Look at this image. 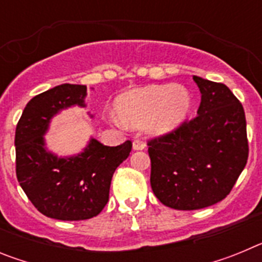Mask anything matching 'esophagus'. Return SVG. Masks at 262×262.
<instances>
[{"label": "esophagus", "mask_w": 262, "mask_h": 262, "mask_svg": "<svg viewBox=\"0 0 262 262\" xmlns=\"http://www.w3.org/2000/svg\"><path fill=\"white\" fill-rule=\"evenodd\" d=\"M133 147H134V149H136V151H139V149H144L145 142L143 140V139H135L133 143Z\"/></svg>", "instance_id": "obj_1"}]
</instances>
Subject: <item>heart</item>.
Here are the masks:
<instances>
[{"label":"heart","mask_w":262,"mask_h":262,"mask_svg":"<svg viewBox=\"0 0 262 262\" xmlns=\"http://www.w3.org/2000/svg\"><path fill=\"white\" fill-rule=\"evenodd\" d=\"M190 108V94L180 85H149L120 96L117 111L122 123L139 127L148 122L154 134L172 131Z\"/></svg>","instance_id":"b5f03b06"}]
</instances>
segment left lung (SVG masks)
Instances as JSON below:
<instances>
[{"label": "left lung", "mask_w": 262, "mask_h": 262, "mask_svg": "<svg viewBox=\"0 0 262 262\" xmlns=\"http://www.w3.org/2000/svg\"><path fill=\"white\" fill-rule=\"evenodd\" d=\"M193 80L202 94L196 117L147 143L152 190L176 210L205 209L224 200L249 154L242 102L224 84Z\"/></svg>", "instance_id": "1"}]
</instances>
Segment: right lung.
Masks as SVG:
<instances>
[{
	"mask_svg": "<svg viewBox=\"0 0 262 262\" xmlns=\"http://www.w3.org/2000/svg\"><path fill=\"white\" fill-rule=\"evenodd\" d=\"M85 85L62 84L35 96L15 128V172L38 211L59 221L97 216L108 202L111 178L128 157L133 143L107 147L92 139L85 151L57 159L45 149L43 134L52 115L72 105L84 106Z\"/></svg>",
	"mask_w": 262,
	"mask_h": 262,
	"instance_id": "add662e5",
	"label": "right lung"
}]
</instances>
